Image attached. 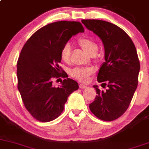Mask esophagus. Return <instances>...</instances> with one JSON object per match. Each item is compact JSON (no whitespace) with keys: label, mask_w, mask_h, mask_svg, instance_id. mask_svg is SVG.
<instances>
[{"label":"esophagus","mask_w":149,"mask_h":149,"mask_svg":"<svg viewBox=\"0 0 149 149\" xmlns=\"http://www.w3.org/2000/svg\"><path fill=\"white\" fill-rule=\"evenodd\" d=\"M79 87L82 89H84V88H86V87H87V86L83 85V84H80V85H79Z\"/></svg>","instance_id":"obj_1"}]
</instances>
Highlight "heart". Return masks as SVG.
<instances>
[{"label": "heart", "instance_id": "heart-1", "mask_svg": "<svg viewBox=\"0 0 149 149\" xmlns=\"http://www.w3.org/2000/svg\"><path fill=\"white\" fill-rule=\"evenodd\" d=\"M78 44H79L82 49L87 54L90 56H94L98 51V44L93 39L87 37H82L78 40ZM71 54V47L70 44L67 43L62 47L61 50V58L64 62H69ZM94 72V70L92 67H75L71 71V75L82 82H87L89 77Z\"/></svg>", "mask_w": 149, "mask_h": 149}]
</instances>
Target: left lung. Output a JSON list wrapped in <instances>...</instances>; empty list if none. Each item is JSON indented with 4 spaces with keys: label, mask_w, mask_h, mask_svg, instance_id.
I'll use <instances>...</instances> for the list:
<instances>
[{
    "label": "left lung",
    "mask_w": 149,
    "mask_h": 149,
    "mask_svg": "<svg viewBox=\"0 0 149 149\" xmlns=\"http://www.w3.org/2000/svg\"><path fill=\"white\" fill-rule=\"evenodd\" d=\"M82 23L101 39L105 49V62L99 70L97 82L108 89L103 91L93 85L97 95L90 109L100 120H114L126 111L137 88L140 62L136 47L115 24L95 19L82 20Z\"/></svg>",
    "instance_id": "8db88e82"
}]
</instances>
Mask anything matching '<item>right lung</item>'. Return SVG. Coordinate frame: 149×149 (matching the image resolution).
Masks as SVG:
<instances>
[{
  "mask_svg": "<svg viewBox=\"0 0 149 149\" xmlns=\"http://www.w3.org/2000/svg\"><path fill=\"white\" fill-rule=\"evenodd\" d=\"M84 31L77 21L54 22L36 31L23 47L17 63L18 89L26 108L36 120L49 122L59 117L69 95L79 88L65 72L59 74L58 64L62 47ZM59 76L66 79L54 87L52 79Z\"/></svg>",
  "mask_w": 149,
  "mask_h": 149,
  "instance_id": "add662e5",
  "label": "right lung"
}]
</instances>
